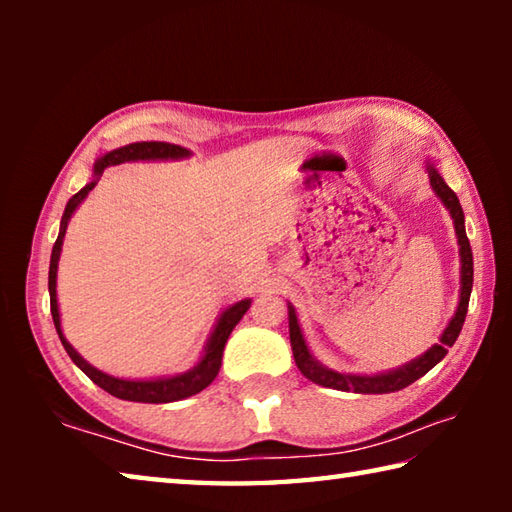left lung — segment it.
Masks as SVG:
<instances>
[{
	"label": "left lung",
	"mask_w": 512,
	"mask_h": 512,
	"mask_svg": "<svg viewBox=\"0 0 512 512\" xmlns=\"http://www.w3.org/2000/svg\"><path fill=\"white\" fill-rule=\"evenodd\" d=\"M427 169H429V180H431L433 192H436L440 201L445 203L449 214H452L458 246H461V300H458L454 318L449 320L447 329L443 332V336H440V343L429 348L422 354V357L413 359L411 363H406V366L397 368V370L379 372V375H343V372L325 368L323 363H318L314 357H311L307 343H305V339H302L296 309L289 305V336H291L293 359H296V366L300 368L302 375L314 381V384L325 386V388H334V391H352V393H368V395L402 391V388L413 384L415 379L427 375V372L436 366L440 359H445L447 348H452L458 339V334H461L463 323H465V314H467V305H470L472 282H474L472 248H470V239H467V235H465V216H463L461 203H458V196L452 192V189H449V185L445 183L443 176H440L433 164H429Z\"/></svg>",
	"instance_id": "left-lung-1"
}]
</instances>
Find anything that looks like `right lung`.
Instances as JSON below:
<instances>
[{"label":"right lung","mask_w":512,"mask_h":512,"mask_svg":"<svg viewBox=\"0 0 512 512\" xmlns=\"http://www.w3.org/2000/svg\"><path fill=\"white\" fill-rule=\"evenodd\" d=\"M189 151L183 149V146L169 144V142H135L128 146H121V149H115L103 155V158L97 160L94 164V180L90 185H85L81 192H76L69 203L65 207L63 221H60V232L58 239L54 244V250H51V262H49V300H51V318H54L56 332L60 336V343L67 350L69 359H72L76 366H79L85 375H88L94 384L101 386L103 391L119 397V400H128V402H146V404H164V402H178L185 400V397H192L196 393H201L203 388H207L214 381V377L219 375L221 368V359H223V348L225 341L235 325L239 323L241 318L250 307V300H241L237 305L228 307L221 314L219 323H216L214 332L210 336V341L205 345L203 359L196 363L192 370L183 372V375L176 377H167V379H119L106 375V372L97 370L94 366H90L79 352H76L72 345L67 343V339L63 336V329H60V314H58V300H56V271H58V259H60V248H63V237L67 230V221L72 219V214L76 207L83 203V198L92 192V187L97 185L99 176L103 173V169L112 167V164H121L128 160H178V158H187Z\"/></svg>","instance_id":"right-lung-1"}]
</instances>
